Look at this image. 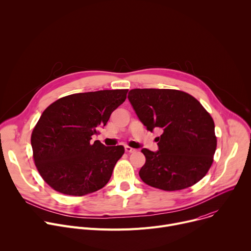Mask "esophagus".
<instances>
[{
  "instance_id": "1",
  "label": "esophagus",
  "mask_w": 251,
  "mask_h": 251,
  "mask_svg": "<svg viewBox=\"0 0 251 251\" xmlns=\"http://www.w3.org/2000/svg\"><path fill=\"white\" fill-rule=\"evenodd\" d=\"M125 151H126L127 153H134L136 150H135L134 148L129 147V146H125Z\"/></svg>"
}]
</instances>
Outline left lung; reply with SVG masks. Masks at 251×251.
I'll return each instance as SVG.
<instances>
[{"instance_id": "obj_1", "label": "left lung", "mask_w": 251, "mask_h": 251, "mask_svg": "<svg viewBox=\"0 0 251 251\" xmlns=\"http://www.w3.org/2000/svg\"><path fill=\"white\" fill-rule=\"evenodd\" d=\"M128 99L149 131H163L157 152L142 149L146 163L139 172L145 184L178 191L194 186L206 175L217 149L214 122L192 95L175 89H132Z\"/></svg>"}]
</instances>
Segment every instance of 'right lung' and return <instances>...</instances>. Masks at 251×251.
<instances>
[{
	"mask_svg": "<svg viewBox=\"0 0 251 251\" xmlns=\"http://www.w3.org/2000/svg\"><path fill=\"white\" fill-rule=\"evenodd\" d=\"M128 89L75 93L43 112L30 138L33 160L45 182L56 192L84 196L110 180L123 146L91 142L126 99Z\"/></svg>",
	"mask_w": 251,
	"mask_h": 251,
	"instance_id": "add662e5",
	"label": "right lung"
}]
</instances>
